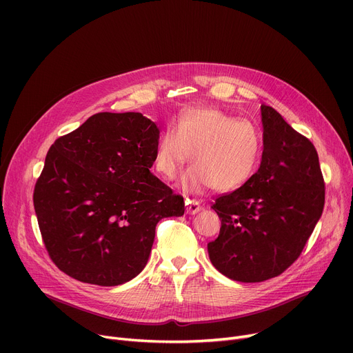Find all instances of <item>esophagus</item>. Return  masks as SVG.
Here are the masks:
<instances>
[{"label": "esophagus", "mask_w": 353, "mask_h": 353, "mask_svg": "<svg viewBox=\"0 0 353 353\" xmlns=\"http://www.w3.org/2000/svg\"><path fill=\"white\" fill-rule=\"evenodd\" d=\"M201 209H203V206L200 205V201L192 200V199H188V200H186V213H189V214H196V213H199Z\"/></svg>", "instance_id": "1"}]
</instances>
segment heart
I'll return each mask as SVG.
<instances>
[{
	"instance_id": "1",
	"label": "heart",
	"mask_w": 353,
	"mask_h": 353,
	"mask_svg": "<svg viewBox=\"0 0 353 353\" xmlns=\"http://www.w3.org/2000/svg\"><path fill=\"white\" fill-rule=\"evenodd\" d=\"M190 156L194 165L180 181L183 192L203 193L210 186L220 193L234 192L250 180L261 161V133L250 121L220 110L189 108L165 127L154 167L165 180H174Z\"/></svg>"
}]
</instances>
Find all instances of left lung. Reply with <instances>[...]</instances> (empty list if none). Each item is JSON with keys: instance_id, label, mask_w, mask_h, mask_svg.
I'll return each mask as SVG.
<instances>
[{"instance_id": "8db88e82", "label": "left lung", "mask_w": 353, "mask_h": 353, "mask_svg": "<svg viewBox=\"0 0 353 353\" xmlns=\"http://www.w3.org/2000/svg\"><path fill=\"white\" fill-rule=\"evenodd\" d=\"M263 153L259 170L212 209L220 233L208 245L213 266L253 283L283 273L298 259L322 216L325 181L318 152L270 105H261Z\"/></svg>"}]
</instances>
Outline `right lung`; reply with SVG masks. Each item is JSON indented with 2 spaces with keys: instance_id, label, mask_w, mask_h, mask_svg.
<instances>
[{
  "instance_id": "1",
  "label": "right lung",
  "mask_w": 353,
  "mask_h": 353,
  "mask_svg": "<svg viewBox=\"0 0 353 353\" xmlns=\"http://www.w3.org/2000/svg\"><path fill=\"white\" fill-rule=\"evenodd\" d=\"M160 132L141 113H97L54 141L34 209L51 261L80 282L117 286L145 266L163 217L184 201L150 169Z\"/></svg>"
}]
</instances>
